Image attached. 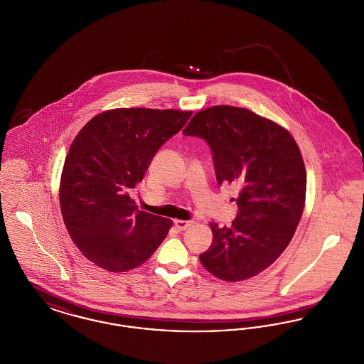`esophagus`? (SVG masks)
<instances>
[{
    "instance_id": "1",
    "label": "esophagus",
    "mask_w": 364,
    "mask_h": 364,
    "mask_svg": "<svg viewBox=\"0 0 364 364\" xmlns=\"http://www.w3.org/2000/svg\"><path fill=\"white\" fill-rule=\"evenodd\" d=\"M192 225V221H183V220H176L174 221V226L178 229V230H186Z\"/></svg>"
}]
</instances>
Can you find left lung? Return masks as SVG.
<instances>
[{"mask_svg":"<svg viewBox=\"0 0 364 364\" xmlns=\"http://www.w3.org/2000/svg\"><path fill=\"white\" fill-rule=\"evenodd\" d=\"M208 141L218 184L239 188L232 226L210 224L213 242L199 255L215 277H254L284 252L300 223L307 176L292 135L248 109L213 106L198 112L183 131Z\"/></svg>","mask_w":364,"mask_h":364,"instance_id":"obj_1","label":"left lung"}]
</instances>
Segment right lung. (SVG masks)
Returning <instances> with one entry per match:
<instances>
[{"label": "right lung", "mask_w": 364, "mask_h": 364, "mask_svg": "<svg viewBox=\"0 0 364 364\" xmlns=\"http://www.w3.org/2000/svg\"><path fill=\"white\" fill-rule=\"evenodd\" d=\"M192 112L122 107L91 119L72 141L60 181V208L72 242L112 273L149 259L172 220L138 210L129 191L143 180L159 147Z\"/></svg>", "instance_id": "add662e5"}]
</instances>
